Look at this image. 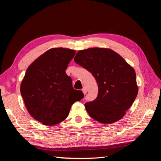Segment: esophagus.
I'll use <instances>...</instances> for the list:
<instances>
[{
	"label": "esophagus",
	"mask_w": 161,
	"mask_h": 161,
	"mask_svg": "<svg viewBox=\"0 0 161 161\" xmlns=\"http://www.w3.org/2000/svg\"><path fill=\"white\" fill-rule=\"evenodd\" d=\"M82 91L84 93V95H85L87 92V89H86V87H83V88H82Z\"/></svg>",
	"instance_id": "obj_1"
}]
</instances>
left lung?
I'll return each mask as SVG.
<instances>
[{
    "label": "left lung",
    "instance_id": "1",
    "mask_svg": "<svg viewBox=\"0 0 161 161\" xmlns=\"http://www.w3.org/2000/svg\"><path fill=\"white\" fill-rule=\"evenodd\" d=\"M76 64L91 72L98 85V95L85 104L92 119L110 124L121 119L138 95L133 67L114 50L91 47L80 50L75 57Z\"/></svg>",
    "mask_w": 161,
    "mask_h": 161
}]
</instances>
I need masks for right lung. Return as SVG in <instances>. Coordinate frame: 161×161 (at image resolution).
<instances>
[{"instance_id":"add662e5","label":"right lung","mask_w":161,"mask_h":161,"mask_svg":"<svg viewBox=\"0 0 161 161\" xmlns=\"http://www.w3.org/2000/svg\"><path fill=\"white\" fill-rule=\"evenodd\" d=\"M75 50L55 47L31 63L21 83V94L31 117L46 125H53L69 115L71 105L84 97L73 89L66 73Z\"/></svg>"}]
</instances>
